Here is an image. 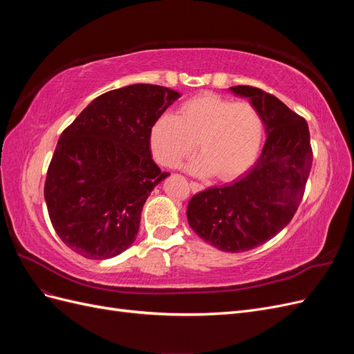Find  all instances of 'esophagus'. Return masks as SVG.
I'll list each match as a JSON object with an SVG mask.
<instances>
[{
  "label": "esophagus",
  "mask_w": 354,
  "mask_h": 354,
  "mask_svg": "<svg viewBox=\"0 0 354 354\" xmlns=\"http://www.w3.org/2000/svg\"><path fill=\"white\" fill-rule=\"evenodd\" d=\"M190 189H192V192H201V190H203V185L196 183V181H190Z\"/></svg>",
  "instance_id": "1"
}]
</instances>
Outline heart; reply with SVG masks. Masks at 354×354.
<instances>
[{
    "mask_svg": "<svg viewBox=\"0 0 354 354\" xmlns=\"http://www.w3.org/2000/svg\"><path fill=\"white\" fill-rule=\"evenodd\" d=\"M263 120L254 106L205 93L181 103L176 116L160 115L149 130V146L156 162L178 168L196 151L203 153L190 169L216 173L221 180L243 174L259 155Z\"/></svg>",
    "mask_w": 354,
    "mask_h": 354,
    "instance_id": "heart-1",
    "label": "heart"
}]
</instances>
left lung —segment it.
I'll return each mask as SVG.
<instances>
[{"label":"left lung","mask_w":354,"mask_h":354,"mask_svg":"<svg viewBox=\"0 0 354 354\" xmlns=\"http://www.w3.org/2000/svg\"><path fill=\"white\" fill-rule=\"evenodd\" d=\"M230 91L248 97L267 138L254 167L232 185L209 187L189 201L187 221L201 239L220 251L243 252L274 238L303 201L313 151L308 125L285 103L251 85Z\"/></svg>","instance_id":"obj_1"}]
</instances>
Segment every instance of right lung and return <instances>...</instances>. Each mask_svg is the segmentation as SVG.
I'll use <instances>...</instances> for the list:
<instances>
[{"mask_svg": "<svg viewBox=\"0 0 354 354\" xmlns=\"http://www.w3.org/2000/svg\"><path fill=\"white\" fill-rule=\"evenodd\" d=\"M178 97L160 85H127L94 99L62 133L44 196L73 252L106 260L136 241L146 199L169 176L153 162L149 130Z\"/></svg>", "mask_w": 354, "mask_h": 354, "instance_id": "obj_1", "label": "right lung"}]
</instances>
